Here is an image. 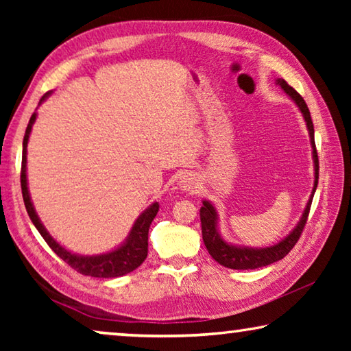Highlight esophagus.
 <instances>
[{
	"instance_id": "obj_1",
	"label": "esophagus",
	"mask_w": 351,
	"mask_h": 351,
	"mask_svg": "<svg viewBox=\"0 0 351 351\" xmlns=\"http://www.w3.org/2000/svg\"><path fill=\"white\" fill-rule=\"evenodd\" d=\"M180 186L182 187V190H187V192L192 190V192H193V189H197V182H195V178H192L190 175H186V176L181 178Z\"/></svg>"
}]
</instances>
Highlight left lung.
Segmentation results:
<instances>
[{
	"label": "left lung",
	"mask_w": 351,
	"mask_h": 351,
	"mask_svg": "<svg viewBox=\"0 0 351 351\" xmlns=\"http://www.w3.org/2000/svg\"><path fill=\"white\" fill-rule=\"evenodd\" d=\"M276 85H278L282 90L287 93V96L293 100L297 105V108L300 110L304 121L306 123L308 134H310V144L313 148V164H314V184L310 195V199L304 209V213L299 219V223L294 226V229L282 239L277 241L276 245L266 246V247H249V246H239L232 245V243L226 241L218 229V212L210 201L203 199V206L199 209L201 217V230H203V241L207 247V251L212 255V258L218 261L219 265L226 266L230 269H255V268H263L271 263L282 260L285 255H288L291 249L299 240L302 230L305 228L308 213H310V207L313 203L314 192H316L317 181H319V158L316 152V144H314V127L311 121L310 110L305 104L304 97L297 93L293 86H289L283 79H277Z\"/></svg>",
	"instance_id": "8db88e82"
}]
</instances>
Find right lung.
I'll return each mask as SVG.
<instances>
[{"instance_id": "right-lung-1", "label": "right lung", "mask_w": 351, "mask_h": 351, "mask_svg": "<svg viewBox=\"0 0 351 351\" xmlns=\"http://www.w3.org/2000/svg\"><path fill=\"white\" fill-rule=\"evenodd\" d=\"M51 96V91L46 93L40 100V105ZM37 119V112H34L31 116V121L27 123L25 139H23V159H21V192L23 199H25V206L27 210L29 218L32 219V223L40 235L43 237L45 241L49 245V247L54 251L58 257L63 261L74 268L77 272H80L83 276H91L99 278H114L125 276L128 272L134 271L142 265V261L147 258L148 252V229L150 224L156 217L159 210V204L153 203L147 207V209L141 213L136 219L132 230L127 235V239L123 240L121 245L112 249V251L97 254V255H80L68 251L66 247H63L60 243H57L52 239L51 234L47 232V229L41 223L40 217L35 212V207L32 204L31 193H29L27 187V142L29 136L32 132V125Z\"/></svg>"}]
</instances>
